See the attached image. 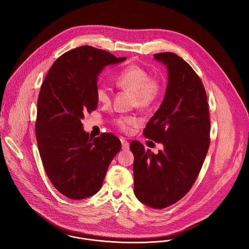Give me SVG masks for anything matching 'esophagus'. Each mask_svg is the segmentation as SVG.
Instances as JSON below:
<instances>
[{
  "instance_id": "esophagus-1",
  "label": "esophagus",
  "mask_w": 249,
  "mask_h": 249,
  "mask_svg": "<svg viewBox=\"0 0 249 249\" xmlns=\"http://www.w3.org/2000/svg\"><path fill=\"white\" fill-rule=\"evenodd\" d=\"M121 142H122V147L124 150H127L129 149V142H127L124 138L121 139Z\"/></svg>"
}]
</instances>
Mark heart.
I'll list each match as a JSON object with an SVG mask.
<instances>
[{"label": "heart", "mask_w": 249, "mask_h": 249, "mask_svg": "<svg viewBox=\"0 0 249 249\" xmlns=\"http://www.w3.org/2000/svg\"><path fill=\"white\" fill-rule=\"evenodd\" d=\"M115 84L120 89L132 92L133 106L141 109H147L156 104L164 89L160 77L150 76L144 68L136 64L126 66L119 71L115 76ZM95 95L101 104L107 105L111 102V92L104 84H99L96 87ZM137 124L138 120L133 116H121L115 120L117 127L124 132H128Z\"/></svg>", "instance_id": "1"}]
</instances>
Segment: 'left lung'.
<instances>
[{
  "label": "left lung",
  "mask_w": 249,
  "mask_h": 249,
  "mask_svg": "<svg viewBox=\"0 0 249 249\" xmlns=\"http://www.w3.org/2000/svg\"><path fill=\"white\" fill-rule=\"evenodd\" d=\"M154 58L169 71L162 105L143 129L145 138L162 142L157 154L132 141L134 194L143 204L164 209L180 200L199 175L210 145V115L200 77L174 53Z\"/></svg>",
  "instance_id": "8db88e82"
}]
</instances>
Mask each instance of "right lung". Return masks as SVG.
Masks as SVG:
<instances>
[{
  "label": "right lung",
  "instance_id": "obj_1",
  "mask_svg": "<svg viewBox=\"0 0 249 249\" xmlns=\"http://www.w3.org/2000/svg\"><path fill=\"white\" fill-rule=\"evenodd\" d=\"M107 51L81 46L59 56L48 71L37 101L36 135L45 172L53 187L71 199L98 193L122 144L112 133L91 138L81 120L98 107V75L123 62Z\"/></svg>",
  "mask_w": 249,
  "mask_h": 249
}]
</instances>
